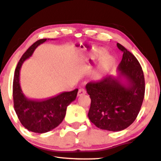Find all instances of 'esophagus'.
Wrapping results in <instances>:
<instances>
[{"instance_id": "obj_1", "label": "esophagus", "mask_w": 161, "mask_h": 161, "mask_svg": "<svg viewBox=\"0 0 161 161\" xmlns=\"http://www.w3.org/2000/svg\"><path fill=\"white\" fill-rule=\"evenodd\" d=\"M85 93H86V91H85L84 88H80V89H79L78 94H77V95H78L79 97V96H82V95L85 94Z\"/></svg>"}]
</instances>
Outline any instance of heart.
Listing matches in <instances>:
<instances>
[{"mask_svg":"<svg viewBox=\"0 0 161 161\" xmlns=\"http://www.w3.org/2000/svg\"><path fill=\"white\" fill-rule=\"evenodd\" d=\"M105 53H106V51H105V49L98 48L97 50H95L94 51L91 52L88 56H86L85 58L87 60L97 61L104 56ZM114 64L115 59L113 56L107 55V56L103 57V58H101L100 61H99L97 68L91 74V77H92L93 80H101L109 72V70L113 68Z\"/></svg>","mask_w":161,"mask_h":161,"instance_id":"1","label":"heart"}]
</instances>
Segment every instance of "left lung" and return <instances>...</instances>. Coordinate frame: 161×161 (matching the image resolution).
Listing matches in <instances>:
<instances>
[{
	"mask_svg": "<svg viewBox=\"0 0 161 161\" xmlns=\"http://www.w3.org/2000/svg\"><path fill=\"white\" fill-rule=\"evenodd\" d=\"M123 51L117 76H106L85 86L91 99L88 118L99 129L119 131L133 123L145 94V79L136 57L120 44Z\"/></svg>",
	"mask_w": 161,
	"mask_h": 161,
	"instance_id": "8db88e82",
	"label": "left lung"
}]
</instances>
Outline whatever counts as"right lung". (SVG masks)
Instances as JSON below:
<instances>
[{"instance_id": "1", "label": "right lung", "mask_w": 161, "mask_h": 161, "mask_svg": "<svg viewBox=\"0 0 161 161\" xmlns=\"http://www.w3.org/2000/svg\"><path fill=\"white\" fill-rule=\"evenodd\" d=\"M47 39L37 41L24 53L16 67L13 79V94L16 114L24 128L39 134L51 131L62 123L65 117L67 107L76 99L78 93V89H75L44 100H32L27 98L22 91L20 85V70L22 64L32 56L38 45Z\"/></svg>"}]
</instances>
